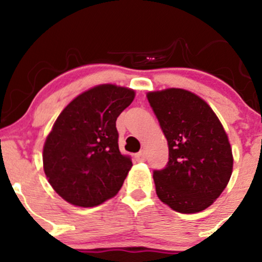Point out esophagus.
<instances>
[{"label":"esophagus","instance_id":"esophagus-1","mask_svg":"<svg viewBox=\"0 0 262 262\" xmlns=\"http://www.w3.org/2000/svg\"><path fill=\"white\" fill-rule=\"evenodd\" d=\"M135 161H138V162L145 161V154H144L143 151H140V152H138V154H135Z\"/></svg>","mask_w":262,"mask_h":262}]
</instances>
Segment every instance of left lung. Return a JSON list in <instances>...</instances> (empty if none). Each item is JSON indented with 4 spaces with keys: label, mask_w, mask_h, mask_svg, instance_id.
<instances>
[{
    "label": "left lung",
    "mask_w": 262,
    "mask_h": 262,
    "mask_svg": "<svg viewBox=\"0 0 262 262\" xmlns=\"http://www.w3.org/2000/svg\"><path fill=\"white\" fill-rule=\"evenodd\" d=\"M169 144V161L154 170L156 194L180 213L208 208L229 182L233 155L223 125L194 93L167 89L148 93Z\"/></svg>",
    "instance_id": "left-lung-1"
}]
</instances>
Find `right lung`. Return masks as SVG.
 <instances>
[{
    "label": "right lung",
    "mask_w": 262,
    "mask_h": 262,
    "mask_svg": "<svg viewBox=\"0 0 262 262\" xmlns=\"http://www.w3.org/2000/svg\"><path fill=\"white\" fill-rule=\"evenodd\" d=\"M133 90L100 85L64 108L45 140L44 172L69 203L95 207L118 193L132 159L118 146V116L134 100Z\"/></svg>",
    "instance_id": "obj_1"
}]
</instances>
